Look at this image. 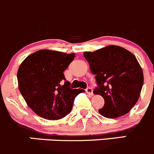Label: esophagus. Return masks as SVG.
Returning a JSON list of instances; mask_svg holds the SVG:
<instances>
[{
	"instance_id": "esophagus-1",
	"label": "esophagus",
	"mask_w": 154,
	"mask_h": 154,
	"mask_svg": "<svg viewBox=\"0 0 154 154\" xmlns=\"http://www.w3.org/2000/svg\"><path fill=\"white\" fill-rule=\"evenodd\" d=\"M86 92H87V94H90V95L91 96H93V89L91 88H88L86 89Z\"/></svg>"
}]
</instances>
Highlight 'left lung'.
Returning <instances> with one entry per match:
<instances>
[{
    "mask_svg": "<svg viewBox=\"0 0 154 154\" xmlns=\"http://www.w3.org/2000/svg\"><path fill=\"white\" fill-rule=\"evenodd\" d=\"M84 56L90 64L97 88L94 94L105 100L99 112L107 118L127 114L140 97L144 83L143 71L132 53L118 45H108Z\"/></svg>",
    "mask_w": 154,
    "mask_h": 154,
    "instance_id": "obj_1",
    "label": "left lung"
}]
</instances>
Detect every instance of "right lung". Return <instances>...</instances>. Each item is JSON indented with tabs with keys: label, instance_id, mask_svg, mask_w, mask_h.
<instances>
[{
	"label": "right lung",
	"instance_id": "right-lung-1",
	"mask_svg": "<svg viewBox=\"0 0 154 154\" xmlns=\"http://www.w3.org/2000/svg\"><path fill=\"white\" fill-rule=\"evenodd\" d=\"M75 54L42 49L30 54L17 72L19 89L27 106L41 118L58 120L70 113L82 89H72L63 71Z\"/></svg>",
	"mask_w": 154,
	"mask_h": 154
}]
</instances>
